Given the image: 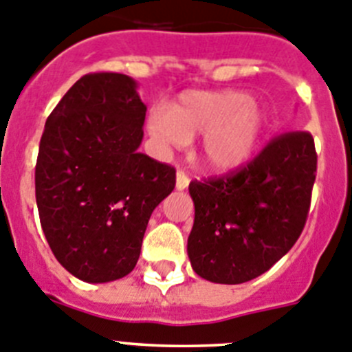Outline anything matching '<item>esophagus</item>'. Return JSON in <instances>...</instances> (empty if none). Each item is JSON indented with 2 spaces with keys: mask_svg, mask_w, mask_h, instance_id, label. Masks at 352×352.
Instances as JSON below:
<instances>
[{
  "mask_svg": "<svg viewBox=\"0 0 352 352\" xmlns=\"http://www.w3.org/2000/svg\"><path fill=\"white\" fill-rule=\"evenodd\" d=\"M175 186L179 191H182V189H186L189 186V177H188V173L184 172V170H179V172H177Z\"/></svg>",
  "mask_w": 352,
  "mask_h": 352,
  "instance_id": "1",
  "label": "esophagus"
}]
</instances>
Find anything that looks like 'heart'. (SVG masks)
Listing matches in <instances>:
<instances>
[{
  "instance_id": "obj_1",
  "label": "heart",
  "mask_w": 352,
  "mask_h": 352,
  "mask_svg": "<svg viewBox=\"0 0 352 352\" xmlns=\"http://www.w3.org/2000/svg\"><path fill=\"white\" fill-rule=\"evenodd\" d=\"M147 129L166 148H180L189 138L204 135L205 164L224 172L245 163L254 153L265 129V113L240 91H188L170 109L154 107Z\"/></svg>"
}]
</instances>
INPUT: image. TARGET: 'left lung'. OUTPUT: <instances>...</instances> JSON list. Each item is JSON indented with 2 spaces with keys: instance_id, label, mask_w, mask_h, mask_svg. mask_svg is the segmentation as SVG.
<instances>
[{
  "instance_id": "obj_1",
  "label": "left lung",
  "mask_w": 352,
  "mask_h": 352,
  "mask_svg": "<svg viewBox=\"0 0 352 352\" xmlns=\"http://www.w3.org/2000/svg\"><path fill=\"white\" fill-rule=\"evenodd\" d=\"M316 170L312 135L289 131L235 172L192 180V270L217 284H242L270 270L302 235Z\"/></svg>"
}]
</instances>
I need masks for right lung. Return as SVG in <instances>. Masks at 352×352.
<instances>
[{
	"mask_svg": "<svg viewBox=\"0 0 352 352\" xmlns=\"http://www.w3.org/2000/svg\"><path fill=\"white\" fill-rule=\"evenodd\" d=\"M145 112L131 77L78 78L45 122L34 189L43 233L63 267L84 283L135 268L154 208L175 168L138 153Z\"/></svg>",
	"mask_w": 352,
	"mask_h": 352,
	"instance_id": "right-lung-1",
	"label": "right lung"
}]
</instances>
